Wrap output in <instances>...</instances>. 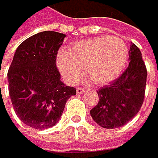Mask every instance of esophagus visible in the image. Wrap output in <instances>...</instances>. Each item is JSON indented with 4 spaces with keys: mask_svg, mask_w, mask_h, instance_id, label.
<instances>
[{
    "mask_svg": "<svg viewBox=\"0 0 158 158\" xmlns=\"http://www.w3.org/2000/svg\"><path fill=\"white\" fill-rule=\"evenodd\" d=\"M85 92V89L82 88V87H77V94H83Z\"/></svg>",
    "mask_w": 158,
    "mask_h": 158,
    "instance_id": "obj_1",
    "label": "esophagus"
}]
</instances>
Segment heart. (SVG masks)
Instances as JSON below:
<instances>
[{"instance_id":"1","label":"heart","mask_w":158,"mask_h":158,"mask_svg":"<svg viewBox=\"0 0 158 158\" xmlns=\"http://www.w3.org/2000/svg\"><path fill=\"white\" fill-rule=\"evenodd\" d=\"M129 56L128 46L118 38L98 37L74 44L68 53L58 55V66L70 84L86 76L97 85L107 84L120 75Z\"/></svg>"}]
</instances>
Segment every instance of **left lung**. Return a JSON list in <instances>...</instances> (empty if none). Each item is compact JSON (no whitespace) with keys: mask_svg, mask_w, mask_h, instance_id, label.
<instances>
[{"mask_svg":"<svg viewBox=\"0 0 158 158\" xmlns=\"http://www.w3.org/2000/svg\"><path fill=\"white\" fill-rule=\"evenodd\" d=\"M129 66L117 80L98 91L99 100L90 111L102 128L114 129L128 123L140 110L147 81V69L139 48L132 44Z\"/></svg>","mask_w":158,"mask_h":158,"instance_id":"1","label":"left lung"}]
</instances>
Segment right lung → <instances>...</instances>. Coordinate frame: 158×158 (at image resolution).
<instances>
[{
	"instance_id": "obj_1",
	"label": "right lung",
	"mask_w": 158,
	"mask_h": 158,
	"mask_svg": "<svg viewBox=\"0 0 158 158\" xmlns=\"http://www.w3.org/2000/svg\"><path fill=\"white\" fill-rule=\"evenodd\" d=\"M66 36L55 31L35 34L17 48L7 73L12 105L25 125L42 130L60 120L76 88L60 81L56 59Z\"/></svg>"
}]
</instances>
